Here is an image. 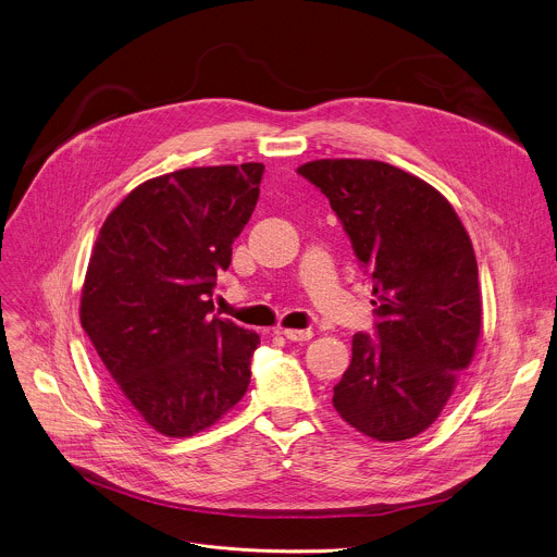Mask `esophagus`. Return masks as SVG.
<instances>
[{
  "instance_id": "esophagus-1",
  "label": "esophagus",
  "mask_w": 557,
  "mask_h": 557,
  "mask_svg": "<svg viewBox=\"0 0 557 557\" xmlns=\"http://www.w3.org/2000/svg\"><path fill=\"white\" fill-rule=\"evenodd\" d=\"M282 335L288 339V342H308L312 337V331L306 329V331H297V329H282Z\"/></svg>"
}]
</instances>
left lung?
Here are the masks:
<instances>
[{
    "instance_id": "8db88e82",
    "label": "left lung",
    "mask_w": 557,
    "mask_h": 557,
    "mask_svg": "<svg viewBox=\"0 0 557 557\" xmlns=\"http://www.w3.org/2000/svg\"><path fill=\"white\" fill-rule=\"evenodd\" d=\"M297 174L344 222L379 317L376 337H352L333 406L374 441L414 438L438 419L481 339L483 299L469 235L438 189L394 165L322 158Z\"/></svg>"
}]
</instances>
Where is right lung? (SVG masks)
<instances>
[{"label":"right lung","instance_id":"1","mask_svg":"<svg viewBox=\"0 0 557 557\" xmlns=\"http://www.w3.org/2000/svg\"><path fill=\"white\" fill-rule=\"evenodd\" d=\"M262 172L245 163L149 178L99 231L82 329L125 408L163 436L211 428L249 387L260 335L211 314V290L256 209Z\"/></svg>","mask_w":557,"mask_h":557}]
</instances>
